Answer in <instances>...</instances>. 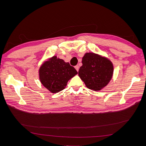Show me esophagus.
<instances>
[{"instance_id": "1", "label": "esophagus", "mask_w": 146, "mask_h": 146, "mask_svg": "<svg viewBox=\"0 0 146 146\" xmlns=\"http://www.w3.org/2000/svg\"><path fill=\"white\" fill-rule=\"evenodd\" d=\"M75 68H76V69L77 70V71H78V70H79V66H78V65H77V66H75Z\"/></svg>"}]
</instances>
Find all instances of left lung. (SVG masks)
Returning <instances> with one entry per match:
<instances>
[{
	"label": "left lung",
	"mask_w": 146,
	"mask_h": 146,
	"mask_svg": "<svg viewBox=\"0 0 146 146\" xmlns=\"http://www.w3.org/2000/svg\"><path fill=\"white\" fill-rule=\"evenodd\" d=\"M82 64L78 76L88 88L99 91L108 85L113 73V64L108 59L94 53H86Z\"/></svg>",
	"instance_id": "8db88e82"
}]
</instances>
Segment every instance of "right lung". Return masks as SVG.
I'll use <instances>...</instances> for the list:
<instances>
[{
	"mask_svg": "<svg viewBox=\"0 0 146 146\" xmlns=\"http://www.w3.org/2000/svg\"><path fill=\"white\" fill-rule=\"evenodd\" d=\"M69 63L54 56L45 61L39 68V79L43 86L52 93L64 89L68 80L77 74Z\"/></svg>",
	"mask_w": 146,
	"mask_h": 146,
	"instance_id": "1",
	"label": "right lung"
}]
</instances>
